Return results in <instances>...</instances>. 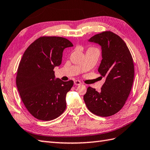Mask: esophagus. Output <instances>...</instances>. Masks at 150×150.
I'll list each match as a JSON object with an SVG mask.
<instances>
[{"label": "esophagus", "instance_id": "1", "mask_svg": "<svg viewBox=\"0 0 150 150\" xmlns=\"http://www.w3.org/2000/svg\"><path fill=\"white\" fill-rule=\"evenodd\" d=\"M81 83H82L81 82V81H77V80H76V81H74V84H75V86H79V85H81Z\"/></svg>", "mask_w": 150, "mask_h": 150}]
</instances>
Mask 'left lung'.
<instances>
[{"label": "left lung", "instance_id": "1", "mask_svg": "<svg viewBox=\"0 0 150 150\" xmlns=\"http://www.w3.org/2000/svg\"><path fill=\"white\" fill-rule=\"evenodd\" d=\"M88 41L101 47L102 59L98 71L105 81L100 92L89 87L83 100L92 113L112 116L122 109L129 96L134 77L133 59L124 41L110 31L96 34Z\"/></svg>", "mask_w": 150, "mask_h": 150}]
</instances>
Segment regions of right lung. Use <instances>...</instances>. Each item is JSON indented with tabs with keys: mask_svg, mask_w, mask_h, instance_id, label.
Segmentation results:
<instances>
[{
	"mask_svg": "<svg viewBox=\"0 0 150 150\" xmlns=\"http://www.w3.org/2000/svg\"><path fill=\"white\" fill-rule=\"evenodd\" d=\"M73 46L64 38L41 37L24 52L16 86L24 105L38 120H54L66 109V96L74 81L55 79L54 69L61 64L63 50Z\"/></svg>",
	"mask_w": 150,
	"mask_h": 150,
	"instance_id": "add662e5",
	"label": "right lung"
}]
</instances>
